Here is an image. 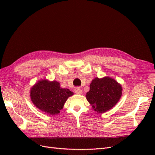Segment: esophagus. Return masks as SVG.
Listing matches in <instances>:
<instances>
[{
  "mask_svg": "<svg viewBox=\"0 0 155 155\" xmlns=\"http://www.w3.org/2000/svg\"><path fill=\"white\" fill-rule=\"evenodd\" d=\"M82 90H81L80 88H77L75 89V93H76V94L80 95V94H82Z\"/></svg>",
  "mask_w": 155,
  "mask_h": 155,
  "instance_id": "obj_1",
  "label": "esophagus"
}]
</instances>
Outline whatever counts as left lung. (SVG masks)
I'll return each mask as SVG.
<instances>
[{
    "mask_svg": "<svg viewBox=\"0 0 155 155\" xmlns=\"http://www.w3.org/2000/svg\"><path fill=\"white\" fill-rule=\"evenodd\" d=\"M122 91L121 85L114 79L108 77L95 78L92 81L86 98L95 111L103 113L116 105L122 95Z\"/></svg>",
    "mask_w": 155,
    "mask_h": 155,
    "instance_id": "1",
    "label": "left lung"
}]
</instances>
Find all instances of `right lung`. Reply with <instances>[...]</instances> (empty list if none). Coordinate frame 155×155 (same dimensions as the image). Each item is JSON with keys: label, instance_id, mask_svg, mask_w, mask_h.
Returning a JSON list of instances; mask_svg holds the SVG:
<instances>
[{"label": "right lung", "instance_id": "add662e5", "mask_svg": "<svg viewBox=\"0 0 155 155\" xmlns=\"http://www.w3.org/2000/svg\"><path fill=\"white\" fill-rule=\"evenodd\" d=\"M73 95L68 88H63L56 81L41 80L31 89L30 96L35 106L50 115L60 113L69 97Z\"/></svg>", "mask_w": 155, "mask_h": 155}]
</instances>
